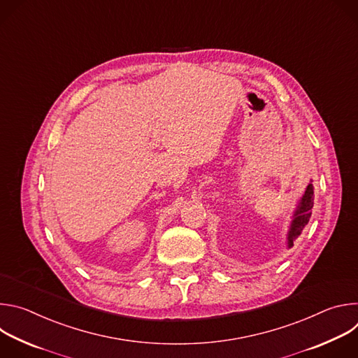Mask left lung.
Wrapping results in <instances>:
<instances>
[{"mask_svg": "<svg viewBox=\"0 0 358 358\" xmlns=\"http://www.w3.org/2000/svg\"><path fill=\"white\" fill-rule=\"evenodd\" d=\"M313 198H315V188L313 184H309L306 188L303 196L300 198L297 208L293 214V220L287 232V246H293V241L301 234L304 227L308 225L310 217H312V208H313Z\"/></svg>", "mask_w": 358, "mask_h": 358, "instance_id": "1", "label": "left lung"}]
</instances>
